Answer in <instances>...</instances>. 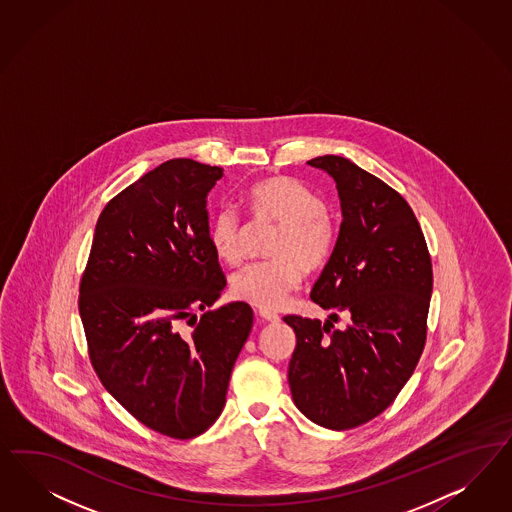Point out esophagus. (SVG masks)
Instances as JSON below:
<instances>
[{"label":"esophagus","instance_id":"obj_1","mask_svg":"<svg viewBox=\"0 0 512 512\" xmlns=\"http://www.w3.org/2000/svg\"><path fill=\"white\" fill-rule=\"evenodd\" d=\"M258 316L265 320V322H279L281 320V316L279 314L271 313V311H267V309H258Z\"/></svg>","mask_w":512,"mask_h":512}]
</instances>
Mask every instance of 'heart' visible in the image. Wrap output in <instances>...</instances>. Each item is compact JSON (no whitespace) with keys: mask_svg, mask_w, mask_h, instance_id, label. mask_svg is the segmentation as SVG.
<instances>
[{"mask_svg":"<svg viewBox=\"0 0 512 512\" xmlns=\"http://www.w3.org/2000/svg\"><path fill=\"white\" fill-rule=\"evenodd\" d=\"M245 201L256 220L279 224L267 248L275 258L239 271L231 281V290L235 297L260 309H281L299 288L305 269H320L330 260L337 243V226L324 198L292 177L273 175L254 182ZM209 239L222 262H243L245 224L235 209L216 211L209 222Z\"/></svg>","mask_w":512,"mask_h":512,"instance_id":"heart-1","label":"heart"}]
</instances>
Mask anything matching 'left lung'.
I'll return each instance as SVG.
<instances>
[{
    "mask_svg": "<svg viewBox=\"0 0 512 512\" xmlns=\"http://www.w3.org/2000/svg\"><path fill=\"white\" fill-rule=\"evenodd\" d=\"M335 181L343 222L311 299L350 316H284L296 331L288 382L297 409L324 428L350 429L379 416L411 379L428 333L433 271L413 209L386 182L341 156L307 162Z\"/></svg>",
    "mask_w": 512,
    "mask_h": 512,
    "instance_id": "left-lung-1",
    "label": "left lung"
}]
</instances>
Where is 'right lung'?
<instances>
[{"instance_id":"1","label":"right lung","mask_w":512,"mask_h":512,"mask_svg":"<svg viewBox=\"0 0 512 512\" xmlns=\"http://www.w3.org/2000/svg\"><path fill=\"white\" fill-rule=\"evenodd\" d=\"M222 175V167L175 158L122 190L99 215L79 288L101 384L141 424L173 439L215 424L252 330L248 303L207 311L226 286L207 213Z\"/></svg>"}]
</instances>
